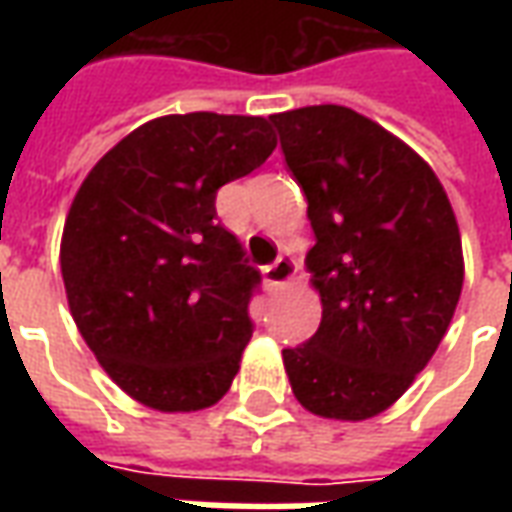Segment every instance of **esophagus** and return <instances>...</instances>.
<instances>
[{
    "instance_id": "esophagus-1",
    "label": "esophagus",
    "mask_w": 512,
    "mask_h": 512,
    "mask_svg": "<svg viewBox=\"0 0 512 512\" xmlns=\"http://www.w3.org/2000/svg\"><path fill=\"white\" fill-rule=\"evenodd\" d=\"M293 274H296V263L288 260V257H277L271 266L263 268V279H266L268 288H279V285H285V282L293 279Z\"/></svg>"
}]
</instances>
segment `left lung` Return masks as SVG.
I'll list each match as a JSON object with an SVG mask.
<instances>
[{
	"mask_svg": "<svg viewBox=\"0 0 512 512\" xmlns=\"http://www.w3.org/2000/svg\"><path fill=\"white\" fill-rule=\"evenodd\" d=\"M307 197L318 332L285 348L293 395L329 419H367L436 354L463 288L461 233L436 172L354 109L268 117Z\"/></svg>",
	"mask_w": 512,
	"mask_h": 512,
	"instance_id": "8db88e82",
	"label": "left lung"
}]
</instances>
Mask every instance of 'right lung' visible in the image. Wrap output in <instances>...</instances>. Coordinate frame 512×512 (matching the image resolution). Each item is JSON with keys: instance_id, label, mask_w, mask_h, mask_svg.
<instances>
[{"instance_id": "right-lung-1", "label": "right lung", "mask_w": 512, "mask_h": 512, "mask_svg": "<svg viewBox=\"0 0 512 512\" xmlns=\"http://www.w3.org/2000/svg\"><path fill=\"white\" fill-rule=\"evenodd\" d=\"M274 147L266 117L167 115L120 139L76 191L60 246L71 315L139 403L200 411L233 384L260 271L216 219V191Z\"/></svg>"}]
</instances>
